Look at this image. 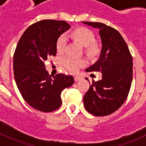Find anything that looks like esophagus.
Masks as SVG:
<instances>
[{
    "label": "esophagus",
    "instance_id": "esophagus-1",
    "mask_svg": "<svg viewBox=\"0 0 146 146\" xmlns=\"http://www.w3.org/2000/svg\"><path fill=\"white\" fill-rule=\"evenodd\" d=\"M80 80V76H78V75L74 76V81H75V82H77V81H79Z\"/></svg>",
    "mask_w": 146,
    "mask_h": 146
}]
</instances>
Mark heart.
<instances>
[{
	"instance_id": "heart-1",
	"label": "heart",
	"mask_w": 146,
	"mask_h": 146,
	"mask_svg": "<svg viewBox=\"0 0 146 146\" xmlns=\"http://www.w3.org/2000/svg\"><path fill=\"white\" fill-rule=\"evenodd\" d=\"M71 36L74 39L85 47V52L89 57L96 56L99 52L98 45L95 41V36L91 30L86 28H79L74 30L71 33ZM67 43V38L65 34L60 35L55 42V48L58 53H62L65 49ZM86 64L83 59L77 58L71 56H66L62 59V65L65 69L70 72H74Z\"/></svg>"
}]
</instances>
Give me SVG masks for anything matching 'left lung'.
Wrapping results in <instances>:
<instances>
[{
    "label": "left lung",
    "mask_w": 146,
    "mask_h": 146,
    "mask_svg": "<svg viewBox=\"0 0 146 146\" xmlns=\"http://www.w3.org/2000/svg\"><path fill=\"white\" fill-rule=\"evenodd\" d=\"M82 23L99 28L102 44L99 60L86 69L101 72L102 80H93L83 98L84 106L95 116H105L121 108L128 96L133 74L132 56L117 30L104 23Z\"/></svg>",
    "instance_id": "obj_1"
}]
</instances>
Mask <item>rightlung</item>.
<instances>
[{"label":"right lung","mask_w":146,"mask_h":146,"mask_svg":"<svg viewBox=\"0 0 146 146\" xmlns=\"http://www.w3.org/2000/svg\"><path fill=\"white\" fill-rule=\"evenodd\" d=\"M70 28L65 21L44 20L30 25L22 35L14 54V74L22 96L30 106L48 113L61 105L60 94L74 83L72 75L51 77L44 61L55 56L58 37Z\"/></svg>","instance_id":"obj_1"}]
</instances>
